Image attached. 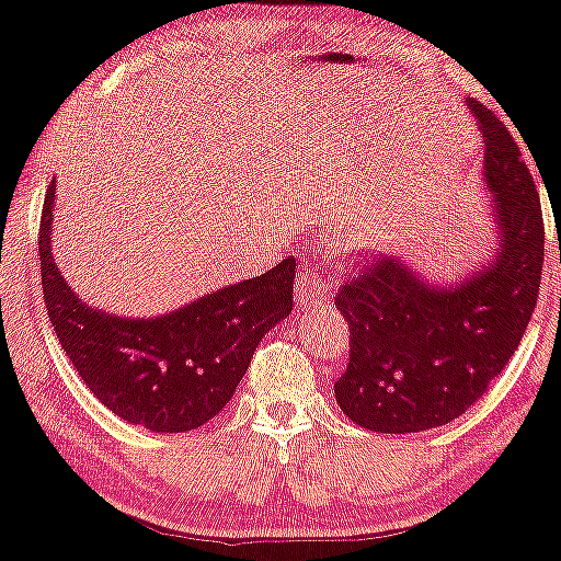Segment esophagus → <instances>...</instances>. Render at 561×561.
I'll use <instances>...</instances> for the list:
<instances>
[{
  "label": "esophagus",
  "instance_id": "34e87169",
  "mask_svg": "<svg viewBox=\"0 0 561 561\" xmlns=\"http://www.w3.org/2000/svg\"><path fill=\"white\" fill-rule=\"evenodd\" d=\"M323 286H327L323 275H319L313 267L306 265L296 280V300L300 306H308V304H313V300H321L323 294H327Z\"/></svg>",
  "mask_w": 561,
  "mask_h": 561
}]
</instances>
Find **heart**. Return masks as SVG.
<instances>
[{"label": "heart", "mask_w": 561, "mask_h": 561, "mask_svg": "<svg viewBox=\"0 0 561 561\" xmlns=\"http://www.w3.org/2000/svg\"><path fill=\"white\" fill-rule=\"evenodd\" d=\"M364 245H369V250H377V238H369L367 242H364Z\"/></svg>", "instance_id": "obj_1"}]
</instances>
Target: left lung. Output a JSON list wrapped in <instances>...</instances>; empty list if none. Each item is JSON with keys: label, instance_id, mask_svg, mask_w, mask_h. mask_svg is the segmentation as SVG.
<instances>
[{"label": "left lung", "instance_id": "obj_1", "mask_svg": "<svg viewBox=\"0 0 561 561\" xmlns=\"http://www.w3.org/2000/svg\"><path fill=\"white\" fill-rule=\"evenodd\" d=\"M483 131L496 255L458 286H433L397 257H364L334 298L348 327L339 408L371 433H420L460 417L522 344L539 298L543 217L534 176L496 113L468 101Z\"/></svg>", "mask_w": 561, "mask_h": 561}]
</instances>
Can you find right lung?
I'll return each instance as SVG.
<instances>
[{"label": "right lung", "instance_id": "add662e5", "mask_svg": "<svg viewBox=\"0 0 561 561\" xmlns=\"http://www.w3.org/2000/svg\"><path fill=\"white\" fill-rule=\"evenodd\" d=\"M55 182L39 220L43 296L62 352L113 415L153 433H184L220 412L257 341L294 308L296 261L159 319H121L85 306L53 261Z\"/></svg>", "mask_w": 561, "mask_h": 561}]
</instances>
